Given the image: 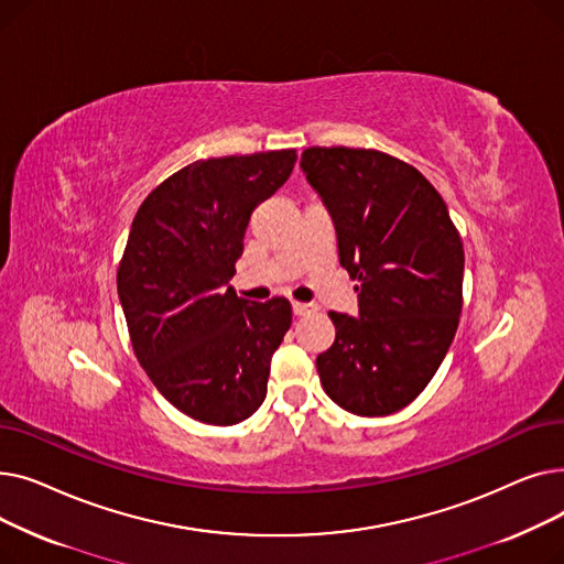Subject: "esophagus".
Returning <instances> with one entry per match:
<instances>
[{
  "label": "esophagus",
  "mask_w": 564,
  "mask_h": 564,
  "mask_svg": "<svg viewBox=\"0 0 564 564\" xmlns=\"http://www.w3.org/2000/svg\"><path fill=\"white\" fill-rule=\"evenodd\" d=\"M317 311V306L315 304H304V302H292V313L297 315V317H302V315H311V313H315Z\"/></svg>",
  "instance_id": "esophagus-1"
}]
</instances>
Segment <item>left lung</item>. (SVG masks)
<instances>
[{
    "label": "left lung",
    "instance_id": "1",
    "mask_svg": "<svg viewBox=\"0 0 564 564\" xmlns=\"http://www.w3.org/2000/svg\"><path fill=\"white\" fill-rule=\"evenodd\" d=\"M302 169L334 217L340 264L359 281V317L329 313L336 340L315 361L322 389L357 416H389L423 393L455 338L459 230L427 177L389 153L313 145Z\"/></svg>",
    "mask_w": 564,
    "mask_h": 564
}]
</instances>
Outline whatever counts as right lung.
<instances>
[{
	"instance_id": "right-lung-1",
	"label": "right lung",
	"mask_w": 564,
	"mask_h": 564,
	"mask_svg": "<svg viewBox=\"0 0 564 564\" xmlns=\"http://www.w3.org/2000/svg\"><path fill=\"white\" fill-rule=\"evenodd\" d=\"M294 162V148L196 160L134 215L116 272L134 357L194 421L242 423L267 395L292 306L285 297L242 300L228 281L253 207L288 181Z\"/></svg>"
}]
</instances>
